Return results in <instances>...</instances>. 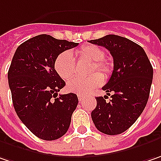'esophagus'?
<instances>
[{"label":"esophagus","instance_id":"1","mask_svg":"<svg viewBox=\"0 0 161 161\" xmlns=\"http://www.w3.org/2000/svg\"><path fill=\"white\" fill-rule=\"evenodd\" d=\"M77 96H78V100H79V103L81 101H83V99H84V96L83 95H81V94H77Z\"/></svg>","mask_w":161,"mask_h":161}]
</instances>
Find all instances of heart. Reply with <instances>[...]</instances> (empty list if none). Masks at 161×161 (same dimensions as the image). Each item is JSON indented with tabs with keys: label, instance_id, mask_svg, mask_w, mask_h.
<instances>
[{
	"label": "heart",
	"instance_id": "obj_1",
	"mask_svg": "<svg viewBox=\"0 0 161 161\" xmlns=\"http://www.w3.org/2000/svg\"><path fill=\"white\" fill-rule=\"evenodd\" d=\"M80 59H87L93 62L91 72L98 71L103 75H108L112 71V62L103 58V50L94 45H86L74 53ZM54 67L56 72L64 80H68L75 73V63L70 53L63 52L55 60ZM103 83V76L100 74L94 73L87 77H75L67 84L68 91L78 94H85L91 90L98 87Z\"/></svg>",
	"mask_w": 161,
	"mask_h": 161
}]
</instances>
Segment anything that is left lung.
I'll return each instance as SVG.
<instances>
[{
    "instance_id": "1",
    "label": "left lung",
    "mask_w": 161,
    "mask_h": 161,
    "mask_svg": "<svg viewBox=\"0 0 161 161\" xmlns=\"http://www.w3.org/2000/svg\"><path fill=\"white\" fill-rule=\"evenodd\" d=\"M88 42L107 48L114 58V71L103 87L112 99L95 97L97 104L91 113L96 129L108 135L127 130L142 114L150 96L153 68L144 49L130 39L106 35ZM106 96L107 95H104Z\"/></svg>"
}]
</instances>
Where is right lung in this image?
I'll list each match as a JSON object with an SVG mask.
<instances>
[{"instance_id": "obj_1", "label": "right lung", "mask_w": 161, "mask_h": 161, "mask_svg": "<svg viewBox=\"0 0 161 161\" xmlns=\"http://www.w3.org/2000/svg\"><path fill=\"white\" fill-rule=\"evenodd\" d=\"M78 43L42 34L18 47L8 72L15 112L34 135L54 141L69 128L78 98L73 93L59 94L66 86L56 72L58 56Z\"/></svg>"}]
</instances>
